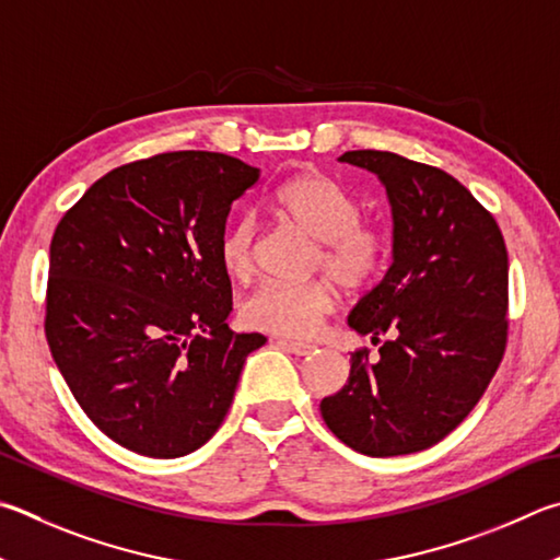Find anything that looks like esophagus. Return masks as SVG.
<instances>
[{"instance_id":"34e87169","label":"esophagus","mask_w":560,"mask_h":560,"mask_svg":"<svg viewBox=\"0 0 560 560\" xmlns=\"http://www.w3.org/2000/svg\"><path fill=\"white\" fill-rule=\"evenodd\" d=\"M277 342L281 345V348H287L289 352H293V354H301V358H303V354H311V352L315 350V345L299 342V340H283V338H279Z\"/></svg>"}]
</instances>
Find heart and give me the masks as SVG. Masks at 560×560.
I'll list each match as a JSON object with an SVG mask.
<instances>
[{"mask_svg": "<svg viewBox=\"0 0 560 560\" xmlns=\"http://www.w3.org/2000/svg\"><path fill=\"white\" fill-rule=\"evenodd\" d=\"M273 210L318 240L313 271H328L350 291L370 289L386 269L392 242L377 222L360 218V202L320 171H301L273 192ZM218 257L228 277L247 281L257 269V230L237 220L220 240ZM338 303L330 277L301 283H261L242 303V318L254 330L306 338Z\"/></svg>", "mask_w": 560, "mask_h": 560, "instance_id": "heart-1", "label": "heart"}]
</instances>
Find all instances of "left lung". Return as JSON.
<instances>
[{"instance_id": "1", "label": "left lung", "mask_w": 560, "mask_h": 560, "mask_svg": "<svg viewBox=\"0 0 560 560\" xmlns=\"http://www.w3.org/2000/svg\"><path fill=\"white\" fill-rule=\"evenodd\" d=\"M392 202V267L350 313L380 354L358 350L350 380L325 396L328 429L352 451L431 448L480 401L506 350L510 259L502 230L460 180L392 151H345ZM385 340L382 341L381 338Z\"/></svg>"}]
</instances>
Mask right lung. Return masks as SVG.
Returning a JSON list of instances; mask_svg holds the SVG:
<instances>
[{
  "instance_id": "add662e5",
  "label": "right lung",
  "mask_w": 560,
  "mask_h": 560,
  "mask_svg": "<svg viewBox=\"0 0 560 560\" xmlns=\"http://www.w3.org/2000/svg\"><path fill=\"white\" fill-rule=\"evenodd\" d=\"M259 178L235 156L168 151L112 168L60 218L46 340L80 409L121 448L198 451L267 342L228 328L218 257L232 202Z\"/></svg>"
}]
</instances>
